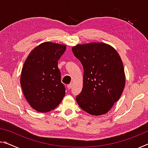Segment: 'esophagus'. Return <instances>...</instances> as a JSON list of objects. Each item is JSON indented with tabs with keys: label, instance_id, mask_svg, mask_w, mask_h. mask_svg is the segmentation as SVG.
Segmentation results:
<instances>
[{
	"label": "esophagus",
	"instance_id": "1",
	"mask_svg": "<svg viewBox=\"0 0 148 148\" xmlns=\"http://www.w3.org/2000/svg\"><path fill=\"white\" fill-rule=\"evenodd\" d=\"M72 84H70L69 85H67V88H68L69 89H71L72 88Z\"/></svg>",
	"mask_w": 148,
	"mask_h": 148
}]
</instances>
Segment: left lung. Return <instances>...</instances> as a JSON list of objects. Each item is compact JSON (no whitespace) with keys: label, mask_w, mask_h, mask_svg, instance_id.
Instances as JSON below:
<instances>
[{"label":"left lung","mask_w":148,"mask_h":148,"mask_svg":"<svg viewBox=\"0 0 148 148\" xmlns=\"http://www.w3.org/2000/svg\"><path fill=\"white\" fill-rule=\"evenodd\" d=\"M72 49L84 68L83 88L76 97L77 104L91 115L106 114L125 87L121 57L113 47L102 42L77 44Z\"/></svg>","instance_id":"obj_1"}]
</instances>
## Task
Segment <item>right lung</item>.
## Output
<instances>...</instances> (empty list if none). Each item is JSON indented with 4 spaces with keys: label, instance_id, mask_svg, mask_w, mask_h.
<instances>
[{
    "label": "right lung",
    "instance_id": "obj_1",
    "mask_svg": "<svg viewBox=\"0 0 148 148\" xmlns=\"http://www.w3.org/2000/svg\"><path fill=\"white\" fill-rule=\"evenodd\" d=\"M66 48L64 44L43 42L32 50L25 62L20 84L27 102L37 112L51 111L64 97L58 61Z\"/></svg>",
    "mask_w": 148,
    "mask_h": 148
}]
</instances>
